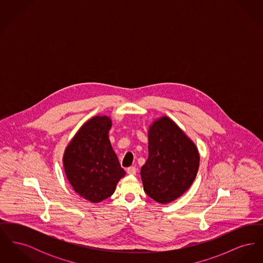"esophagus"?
Returning <instances> with one entry per match:
<instances>
[{
    "label": "esophagus",
    "mask_w": 263,
    "mask_h": 263,
    "mask_svg": "<svg viewBox=\"0 0 263 263\" xmlns=\"http://www.w3.org/2000/svg\"><path fill=\"white\" fill-rule=\"evenodd\" d=\"M126 171H127V174H128V175H136V173H137V170H136L135 166H130V167H128Z\"/></svg>",
    "instance_id": "esophagus-1"
}]
</instances>
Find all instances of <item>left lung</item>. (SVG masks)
<instances>
[{
    "label": "left lung",
    "mask_w": 263,
    "mask_h": 263,
    "mask_svg": "<svg viewBox=\"0 0 263 263\" xmlns=\"http://www.w3.org/2000/svg\"><path fill=\"white\" fill-rule=\"evenodd\" d=\"M149 157L141 168L147 195L166 204L181 196L192 184L199 166L196 146L168 117L151 126Z\"/></svg>",
    "instance_id": "1"
}]
</instances>
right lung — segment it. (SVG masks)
<instances>
[{
  "instance_id": "1",
  "label": "right lung",
  "mask_w": 263,
  "mask_h": 263,
  "mask_svg": "<svg viewBox=\"0 0 263 263\" xmlns=\"http://www.w3.org/2000/svg\"><path fill=\"white\" fill-rule=\"evenodd\" d=\"M110 127L109 117H92L78 131L63 158L69 182L78 194L92 203L110 197L126 174L108 139Z\"/></svg>"
}]
</instances>
